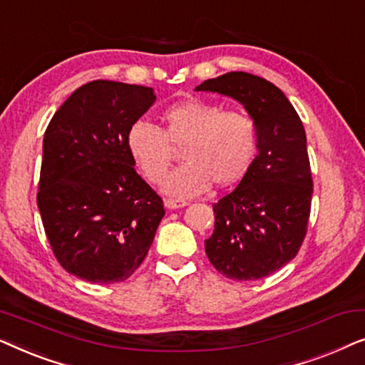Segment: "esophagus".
Listing matches in <instances>:
<instances>
[{
    "instance_id": "obj_1",
    "label": "esophagus",
    "mask_w": 365,
    "mask_h": 365,
    "mask_svg": "<svg viewBox=\"0 0 365 365\" xmlns=\"http://www.w3.org/2000/svg\"><path fill=\"white\" fill-rule=\"evenodd\" d=\"M164 206L168 209H179L187 206V202L182 201V199H166V201H164Z\"/></svg>"
}]
</instances>
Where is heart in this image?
<instances>
[{
  "instance_id": "obj_1",
  "label": "heart",
  "mask_w": 365,
  "mask_h": 365,
  "mask_svg": "<svg viewBox=\"0 0 365 365\" xmlns=\"http://www.w3.org/2000/svg\"><path fill=\"white\" fill-rule=\"evenodd\" d=\"M163 128L138 121L128 131V149L149 182L166 178L182 148L186 163L164 182V192L192 197L216 186H231L249 171L257 154V126L249 114L224 111L202 99H186L166 108Z\"/></svg>"
}]
</instances>
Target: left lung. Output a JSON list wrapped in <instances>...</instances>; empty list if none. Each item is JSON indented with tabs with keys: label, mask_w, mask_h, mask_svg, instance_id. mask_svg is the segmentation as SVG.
<instances>
[{
	"label": "left lung",
	"mask_w": 365,
	"mask_h": 365,
	"mask_svg": "<svg viewBox=\"0 0 365 365\" xmlns=\"http://www.w3.org/2000/svg\"><path fill=\"white\" fill-rule=\"evenodd\" d=\"M196 91L234 98L257 126L259 154L237 187L212 204L209 261L222 276L254 281L297 256L307 232L312 174L302 121L281 89L244 71L226 73Z\"/></svg>",
	"instance_id": "obj_1"
}]
</instances>
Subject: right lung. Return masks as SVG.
<instances>
[{
	"mask_svg": "<svg viewBox=\"0 0 365 365\" xmlns=\"http://www.w3.org/2000/svg\"><path fill=\"white\" fill-rule=\"evenodd\" d=\"M153 88L96 79L54 113L43 139L38 207L54 257L93 284L128 279L146 257L163 199L134 169L128 131Z\"/></svg>",
	"mask_w": 365,
	"mask_h": 365,
	"instance_id": "right-lung-1",
	"label": "right lung"
}]
</instances>
